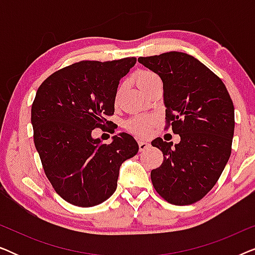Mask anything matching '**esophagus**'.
I'll use <instances>...</instances> for the list:
<instances>
[{
	"mask_svg": "<svg viewBox=\"0 0 255 255\" xmlns=\"http://www.w3.org/2000/svg\"><path fill=\"white\" fill-rule=\"evenodd\" d=\"M138 145H139V149H140V151H145L146 148H148L149 142L147 140H144V139H142V140L138 141Z\"/></svg>",
	"mask_w": 255,
	"mask_h": 255,
	"instance_id": "esophagus-1",
	"label": "esophagus"
}]
</instances>
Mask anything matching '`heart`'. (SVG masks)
Masks as SVG:
<instances>
[{
    "label": "heart",
    "instance_id": "1",
    "mask_svg": "<svg viewBox=\"0 0 255 255\" xmlns=\"http://www.w3.org/2000/svg\"><path fill=\"white\" fill-rule=\"evenodd\" d=\"M156 78L158 76L154 73L148 71H139L134 74V82L138 86V88L144 92L146 87ZM153 123H154V117L151 116V115H137V116L130 118L127 122V128L132 133L144 135L149 131Z\"/></svg>",
    "mask_w": 255,
    "mask_h": 255
}]
</instances>
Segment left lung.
I'll list each match as a JSON object with an SVG mask.
<instances>
[{
  "mask_svg": "<svg viewBox=\"0 0 255 255\" xmlns=\"http://www.w3.org/2000/svg\"><path fill=\"white\" fill-rule=\"evenodd\" d=\"M160 76L166 118L181 140L173 146L155 138L161 166L151 172L160 196L175 205L195 203L217 182L231 155L235 107L222 80L196 58L182 52L140 57Z\"/></svg>",
  "mask_w": 255,
  "mask_h": 255,
  "instance_id": "left-lung-1",
  "label": "left lung"
}]
</instances>
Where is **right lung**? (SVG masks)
<instances>
[{
  "instance_id": "right-lung-1",
  "label": "right lung",
  "mask_w": 255,
  "mask_h": 255,
  "mask_svg": "<svg viewBox=\"0 0 255 255\" xmlns=\"http://www.w3.org/2000/svg\"><path fill=\"white\" fill-rule=\"evenodd\" d=\"M135 58L80 61L48 76L37 90L31 123L43 168L54 190L73 205L103 203L117 188L120 168L138 153L134 138L125 132L109 145L93 138L109 123L118 83L135 65Z\"/></svg>"
}]
</instances>
